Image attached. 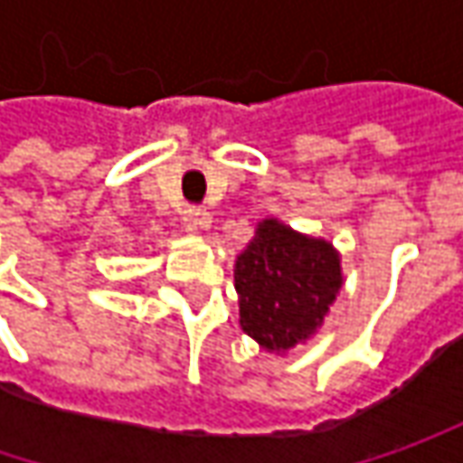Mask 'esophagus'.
Masks as SVG:
<instances>
[{
	"mask_svg": "<svg viewBox=\"0 0 463 463\" xmlns=\"http://www.w3.org/2000/svg\"><path fill=\"white\" fill-rule=\"evenodd\" d=\"M183 226H185L187 234H201V232H205L211 226V219L201 208H185L183 211Z\"/></svg>",
	"mask_w": 463,
	"mask_h": 463,
	"instance_id": "esophagus-1",
	"label": "esophagus"
}]
</instances>
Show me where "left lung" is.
<instances>
[{
  "label": "left lung",
  "instance_id": "left-lung-1",
  "mask_svg": "<svg viewBox=\"0 0 463 463\" xmlns=\"http://www.w3.org/2000/svg\"><path fill=\"white\" fill-rule=\"evenodd\" d=\"M241 329L268 353L286 355L322 327L343 288L340 252L278 219H262L234 262Z\"/></svg>",
  "mask_w": 463,
  "mask_h": 463
}]
</instances>
